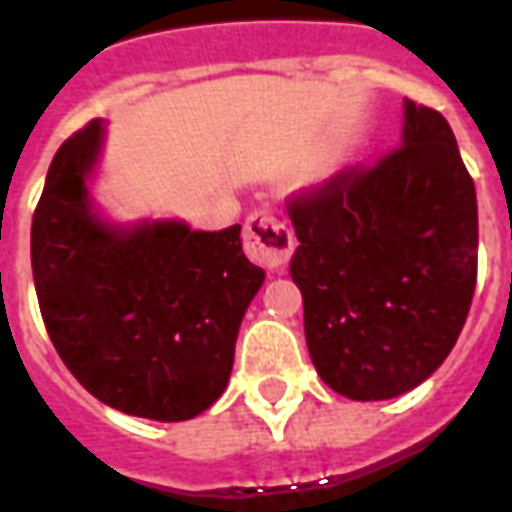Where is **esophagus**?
I'll return each mask as SVG.
<instances>
[{"label":"esophagus","instance_id":"1","mask_svg":"<svg viewBox=\"0 0 512 512\" xmlns=\"http://www.w3.org/2000/svg\"><path fill=\"white\" fill-rule=\"evenodd\" d=\"M244 249L257 266L279 271L293 255L296 238L290 233L288 224L277 219L274 213L255 211L249 213L244 224Z\"/></svg>","mask_w":512,"mask_h":512}]
</instances>
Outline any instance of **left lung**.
Listing matches in <instances>:
<instances>
[{"instance_id": "obj_1", "label": "left lung", "mask_w": 512, "mask_h": 512, "mask_svg": "<svg viewBox=\"0 0 512 512\" xmlns=\"http://www.w3.org/2000/svg\"><path fill=\"white\" fill-rule=\"evenodd\" d=\"M290 222V277L323 384L389 400L433 376L477 282V194L450 123L403 101L400 147L290 200Z\"/></svg>"}]
</instances>
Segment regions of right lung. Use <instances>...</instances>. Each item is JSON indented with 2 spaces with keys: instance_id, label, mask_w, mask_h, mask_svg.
I'll list each match as a JSON object with an SVG mask.
<instances>
[{
  "instance_id": "1",
  "label": "right lung",
  "mask_w": 512,
  "mask_h": 512,
  "mask_svg": "<svg viewBox=\"0 0 512 512\" xmlns=\"http://www.w3.org/2000/svg\"><path fill=\"white\" fill-rule=\"evenodd\" d=\"M106 123L62 142L32 216V277L51 343L76 381L131 417L183 422L233 373L238 329L266 271L241 224L112 222L93 197Z\"/></svg>"
}]
</instances>
